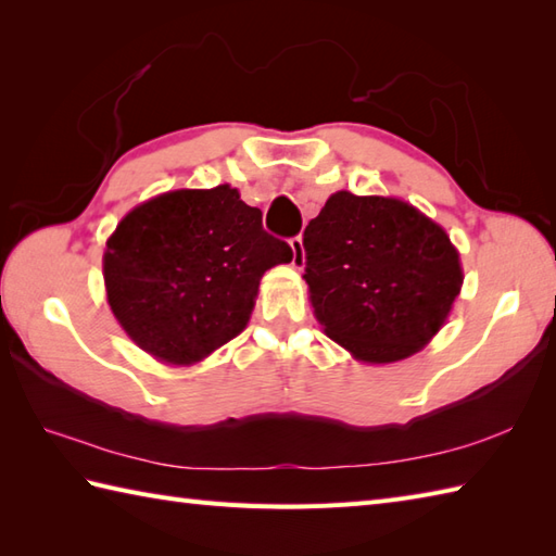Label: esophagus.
Returning a JSON list of instances; mask_svg holds the SVG:
<instances>
[{
	"instance_id": "1",
	"label": "esophagus",
	"mask_w": 556,
	"mask_h": 556,
	"mask_svg": "<svg viewBox=\"0 0 556 556\" xmlns=\"http://www.w3.org/2000/svg\"><path fill=\"white\" fill-rule=\"evenodd\" d=\"M291 243V251H293V260H291V265L296 267V269H301L303 265H305V251H303V239L301 236H293V239L289 241Z\"/></svg>"
}]
</instances>
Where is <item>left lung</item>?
<instances>
[{"instance_id": "1", "label": "left lung", "mask_w": 556, "mask_h": 556, "mask_svg": "<svg viewBox=\"0 0 556 556\" xmlns=\"http://www.w3.org/2000/svg\"><path fill=\"white\" fill-rule=\"evenodd\" d=\"M303 248L317 323L363 363L418 353L464 285L446 231L399 198L329 195Z\"/></svg>"}]
</instances>
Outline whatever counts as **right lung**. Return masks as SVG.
I'll return each mask as SVG.
<instances>
[{
    "instance_id": "add662e5",
    "label": "right lung",
    "mask_w": 556,
    "mask_h": 556,
    "mask_svg": "<svg viewBox=\"0 0 556 556\" xmlns=\"http://www.w3.org/2000/svg\"><path fill=\"white\" fill-rule=\"evenodd\" d=\"M293 251L263 212L222 184L134 207L102 257L108 303L124 332L164 363L191 365L243 332L260 279Z\"/></svg>"
}]
</instances>
